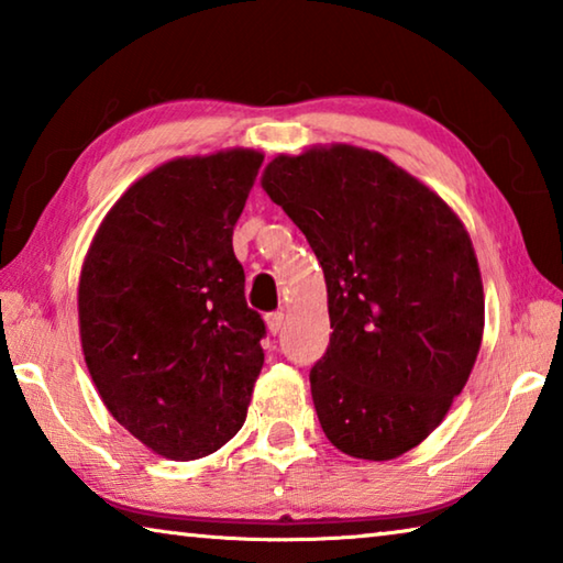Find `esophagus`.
<instances>
[{
    "label": "esophagus",
    "instance_id": "34e87169",
    "mask_svg": "<svg viewBox=\"0 0 563 563\" xmlns=\"http://www.w3.org/2000/svg\"><path fill=\"white\" fill-rule=\"evenodd\" d=\"M265 325H268L271 335H278L283 328V312H268V316H265Z\"/></svg>",
    "mask_w": 563,
    "mask_h": 563
}]
</instances>
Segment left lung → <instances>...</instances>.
I'll return each mask as SVG.
<instances>
[{
  "instance_id": "1",
  "label": "left lung",
  "mask_w": 563,
  "mask_h": 563,
  "mask_svg": "<svg viewBox=\"0 0 563 563\" xmlns=\"http://www.w3.org/2000/svg\"><path fill=\"white\" fill-rule=\"evenodd\" d=\"M261 184L325 273L332 335L310 369L322 432L357 460H395L437 430L482 345L470 233L434 190L377 151L280 154Z\"/></svg>"
}]
</instances>
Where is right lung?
<instances>
[{"mask_svg":"<svg viewBox=\"0 0 563 563\" xmlns=\"http://www.w3.org/2000/svg\"><path fill=\"white\" fill-rule=\"evenodd\" d=\"M263 164L253 148L174 158L103 218L79 278V335L121 427L166 460L233 440L263 367L233 228Z\"/></svg>","mask_w":563,"mask_h":563,"instance_id":"add662e5","label":"right lung"}]
</instances>
